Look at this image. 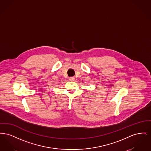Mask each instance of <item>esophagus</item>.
Here are the masks:
<instances>
[{
  "instance_id": "1",
  "label": "esophagus",
  "mask_w": 151,
  "mask_h": 151,
  "mask_svg": "<svg viewBox=\"0 0 151 151\" xmlns=\"http://www.w3.org/2000/svg\"><path fill=\"white\" fill-rule=\"evenodd\" d=\"M75 80V78H73V77H70V78H69V80H70V81H73Z\"/></svg>"
}]
</instances>
